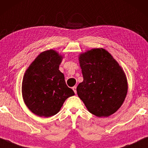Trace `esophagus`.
I'll return each mask as SVG.
<instances>
[{
	"label": "esophagus",
	"instance_id": "obj_1",
	"mask_svg": "<svg viewBox=\"0 0 148 148\" xmlns=\"http://www.w3.org/2000/svg\"><path fill=\"white\" fill-rule=\"evenodd\" d=\"M72 90H74V93L76 94V86H73V87H72Z\"/></svg>",
	"mask_w": 148,
	"mask_h": 148
}]
</instances>
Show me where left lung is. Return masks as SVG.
Returning a JSON list of instances; mask_svg holds the SVG:
<instances>
[{
  "instance_id": "left-lung-1",
  "label": "left lung",
  "mask_w": 148,
  "mask_h": 148,
  "mask_svg": "<svg viewBox=\"0 0 148 148\" xmlns=\"http://www.w3.org/2000/svg\"><path fill=\"white\" fill-rule=\"evenodd\" d=\"M84 80L77 94L90 113L108 117L120 108L127 92L124 72L103 48L92 49L79 57Z\"/></svg>"
}]
</instances>
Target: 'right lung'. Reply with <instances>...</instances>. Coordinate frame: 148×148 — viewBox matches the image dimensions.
Segmentation results:
<instances>
[{
	"instance_id": "add662e5",
	"label": "right lung",
	"mask_w": 148,
	"mask_h": 148,
	"mask_svg": "<svg viewBox=\"0 0 148 148\" xmlns=\"http://www.w3.org/2000/svg\"><path fill=\"white\" fill-rule=\"evenodd\" d=\"M62 57L53 50L40 54L26 70L22 92L32 113L47 118L56 114L68 97L74 92L67 86L59 70Z\"/></svg>"
}]
</instances>
